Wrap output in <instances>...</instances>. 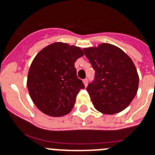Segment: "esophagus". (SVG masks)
Segmentation results:
<instances>
[{
	"instance_id": "esophagus-1",
	"label": "esophagus",
	"mask_w": 155,
	"mask_h": 155,
	"mask_svg": "<svg viewBox=\"0 0 155 155\" xmlns=\"http://www.w3.org/2000/svg\"><path fill=\"white\" fill-rule=\"evenodd\" d=\"M83 82H84V86H85V87L87 86V79H84V80H83Z\"/></svg>"
}]
</instances>
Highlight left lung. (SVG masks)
<instances>
[{
    "label": "left lung",
    "mask_w": 155,
    "mask_h": 155,
    "mask_svg": "<svg viewBox=\"0 0 155 155\" xmlns=\"http://www.w3.org/2000/svg\"><path fill=\"white\" fill-rule=\"evenodd\" d=\"M84 51L95 71V80L87 87L95 108L106 114L121 112L138 91L139 79L134 62L122 49L107 43Z\"/></svg>",
    "instance_id": "1"
}]
</instances>
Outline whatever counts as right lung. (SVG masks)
<instances>
[{
    "mask_svg": "<svg viewBox=\"0 0 155 155\" xmlns=\"http://www.w3.org/2000/svg\"><path fill=\"white\" fill-rule=\"evenodd\" d=\"M84 55L80 48L62 42L48 45L32 60L27 87L30 97L39 110L51 117L68 114L80 89L75 62Z\"/></svg>",
    "mask_w": 155,
    "mask_h": 155,
    "instance_id": "obj_1",
    "label": "right lung"
}]
</instances>
